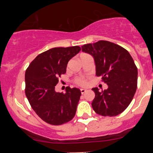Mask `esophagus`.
Listing matches in <instances>:
<instances>
[{"instance_id":"obj_1","label":"esophagus","mask_w":153,"mask_h":153,"mask_svg":"<svg viewBox=\"0 0 153 153\" xmlns=\"http://www.w3.org/2000/svg\"><path fill=\"white\" fill-rule=\"evenodd\" d=\"M85 92H86V90L85 89H83V88H81V94H84Z\"/></svg>"}]
</instances>
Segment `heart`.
Returning <instances> with one entry per match:
<instances>
[{
    "instance_id": "b5f03b06",
    "label": "heart",
    "mask_w": 153,
    "mask_h": 153,
    "mask_svg": "<svg viewBox=\"0 0 153 153\" xmlns=\"http://www.w3.org/2000/svg\"><path fill=\"white\" fill-rule=\"evenodd\" d=\"M76 82L78 83L79 85H83L85 84V81L84 79H82V78H80V79H77Z\"/></svg>"
}]
</instances>
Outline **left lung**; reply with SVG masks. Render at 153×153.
<instances>
[{
    "instance_id": "8db88e82",
    "label": "left lung",
    "mask_w": 153,
    "mask_h": 153,
    "mask_svg": "<svg viewBox=\"0 0 153 153\" xmlns=\"http://www.w3.org/2000/svg\"><path fill=\"white\" fill-rule=\"evenodd\" d=\"M81 49L93 56L96 75L108 85L104 91L92 88L95 93L93 110L103 116H118L129 105L137 91L138 70L133 58L124 48L108 41L87 44Z\"/></svg>"
}]
</instances>
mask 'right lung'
Segmentation results:
<instances>
[{"mask_svg": "<svg viewBox=\"0 0 153 153\" xmlns=\"http://www.w3.org/2000/svg\"><path fill=\"white\" fill-rule=\"evenodd\" d=\"M81 47H56L39 54L25 74V93L31 107L46 123L60 125L74 118L81 93L76 88H66L65 93H57L58 78L66 72L68 61Z\"/></svg>", "mask_w": 153, "mask_h": 153, "instance_id": "right-lung-1", "label": "right lung"}]
</instances>
